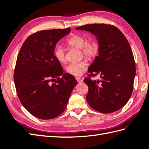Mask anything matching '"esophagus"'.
Here are the masks:
<instances>
[{
    "label": "esophagus",
    "mask_w": 149,
    "mask_h": 149,
    "mask_svg": "<svg viewBox=\"0 0 149 149\" xmlns=\"http://www.w3.org/2000/svg\"><path fill=\"white\" fill-rule=\"evenodd\" d=\"M76 81H77L78 83H82L83 81V79L79 78H76Z\"/></svg>",
    "instance_id": "esophagus-1"
}]
</instances>
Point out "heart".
Segmentation results:
<instances>
[{
  "label": "heart",
  "mask_w": 149,
  "mask_h": 149,
  "mask_svg": "<svg viewBox=\"0 0 149 149\" xmlns=\"http://www.w3.org/2000/svg\"><path fill=\"white\" fill-rule=\"evenodd\" d=\"M68 43L72 47L81 49L85 57H93L96 55L99 51L98 44L94 41L86 42V40L82 36L73 35L70 37ZM53 54L56 59L60 63L66 61V53L63 47L61 44H56L54 47ZM88 68V64L84 61L79 63H72L67 65L66 71L67 73L74 76L81 75Z\"/></svg>",
  "instance_id": "1"
}]
</instances>
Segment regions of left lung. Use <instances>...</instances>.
<instances>
[{"label":"left lung","instance_id":"obj_1","mask_svg":"<svg viewBox=\"0 0 149 149\" xmlns=\"http://www.w3.org/2000/svg\"><path fill=\"white\" fill-rule=\"evenodd\" d=\"M95 35L99 53L89 66V76L101 75V80L84 79L88 86L86 100L93 109L112 113L124 107L131 96L136 64L131 48L124 34L116 26L89 24L78 26Z\"/></svg>","mask_w":149,"mask_h":149}]
</instances>
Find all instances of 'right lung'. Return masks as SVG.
I'll return each mask as SVG.
<instances>
[{
    "label": "right lung",
    "instance_id": "add662e5",
    "mask_svg": "<svg viewBox=\"0 0 149 149\" xmlns=\"http://www.w3.org/2000/svg\"><path fill=\"white\" fill-rule=\"evenodd\" d=\"M70 31L68 28L33 33L18 55L13 76L17 96L25 109L40 119H52L63 113L78 83L73 76L63 73L53 54L58 42ZM53 80L56 83L51 84Z\"/></svg>",
    "mask_w": 149,
    "mask_h": 149
}]
</instances>
